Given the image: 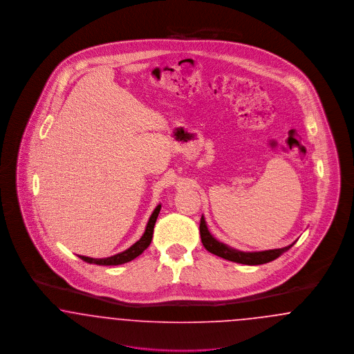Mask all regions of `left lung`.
<instances>
[{
  "mask_svg": "<svg viewBox=\"0 0 354 354\" xmlns=\"http://www.w3.org/2000/svg\"><path fill=\"white\" fill-rule=\"evenodd\" d=\"M201 237H202L203 245L208 252L214 253L219 257H223L225 260L230 261H235L240 264H245V266H260V264H266L270 263L272 260L277 259L281 253L288 251L293 244L284 247V248H277V250H270V251H261V252H241L234 248H230L228 245L223 244L218 241L214 236L209 234L205 220L202 216L201 219Z\"/></svg>",
  "mask_w": 354,
  "mask_h": 354,
  "instance_id": "left-lung-1",
  "label": "left lung"
}]
</instances>
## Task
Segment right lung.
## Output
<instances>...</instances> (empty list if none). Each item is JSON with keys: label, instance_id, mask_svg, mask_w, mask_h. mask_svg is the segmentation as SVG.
Listing matches in <instances>:
<instances>
[{"label": "right lung", "instance_id": "1", "mask_svg": "<svg viewBox=\"0 0 354 354\" xmlns=\"http://www.w3.org/2000/svg\"><path fill=\"white\" fill-rule=\"evenodd\" d=\"M160 208H162V205L159 204L153 209V212H152V215L150 216V220L147 223L145 234L129 250L118 253V254H114L111 257H106V259H93V257H86V256H80V257L86 263L97 264V266H120V264H124V263H129V261L134 260L135 257H138L140 253L143 252L151 244L153 225H155V221L158 219Z\"/></svg>", "mask_w": 354, "mask_h": 354}]
</instances>
